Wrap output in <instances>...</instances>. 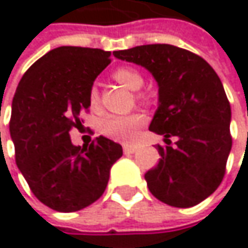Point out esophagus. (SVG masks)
<instances>
[{
	"mask_svg": "<svg viewBox=\"0 0 248 248\" xmlns=\"http://www.w3.org/2000/svg\"><path fill=\"white\" fill-rule=\"evenodd\" d=\"M136 151V148L135 146H132V145H124V152L126 155H129V154H133Z\"/></svg>",
	"mask_w": 248,
	"mask_h": 248,
	"instance_id": "1",
	"label": "esophagus"
}]
</instances>
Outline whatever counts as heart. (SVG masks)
<instances>
[{
    "label": "heart",
    "instance_id": "1",
    "mask_svg": "<svg viewBox=\"0 0 248 248\" xmlns=\"http://www.w3.org/2000/svg\"><path fill=\"white\" fill-rule=\"evenodd\" d=\"M113 78L130 90L140 89L145 81L143 76L133 67L116 69L113 72ZM139 97L145 99L143 94H139ZM89 105L92 109H96L99 105V93L94 87L89 92ZM143 124H145V116L139 113L126 115V116H109L108 119H105V122L102 124V132L103 135L115 140L132 142L138 136L139 127Z\"/></svg>",
    "mask_w": 248,
    "mask_h": 248
}]
</instances>
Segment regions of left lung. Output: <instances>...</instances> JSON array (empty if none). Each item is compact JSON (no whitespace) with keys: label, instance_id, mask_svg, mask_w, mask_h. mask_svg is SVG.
<instances>
[{"label":"left lung","instance_id":"obj_1","mask_svg":"<svg viewBox=\"0 0 248 248\" xmlns=\"http://www.w3.org/2000/svg\"><path fill=\"white\" fill-rule=\"evenodd\" d=\"M113 54L148 69L158 81L159 106L149 130L164 135L167 146L158 145L159 162L145 173L149 191L171 207L200 204L221 184L232 145L231 108L220 77L202 57L171 44Z\"/></svg>","mask_w":248,"mask_h":248}]
</instances>
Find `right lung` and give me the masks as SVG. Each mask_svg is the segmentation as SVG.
<instances>
[{
  "mask_svg": "<svg viewBox=\"0 0 248 248\" xmlns=\"http://www.w3.org/2000/svg\"><path fill=\"white\" fill-rule=\"evenodd\" d=\"M110 63V51L63 46L38 59L23 76L11 109L16 162L32 194L47 207L75 213L105 192L122 146L105 136L75 146L93 81Z\"/></svg>",
  "mask_w": 248,
  "mask_h": 248,
  "instance_id": "obj_1",
  "label": "right lung"
}]
</instances>
